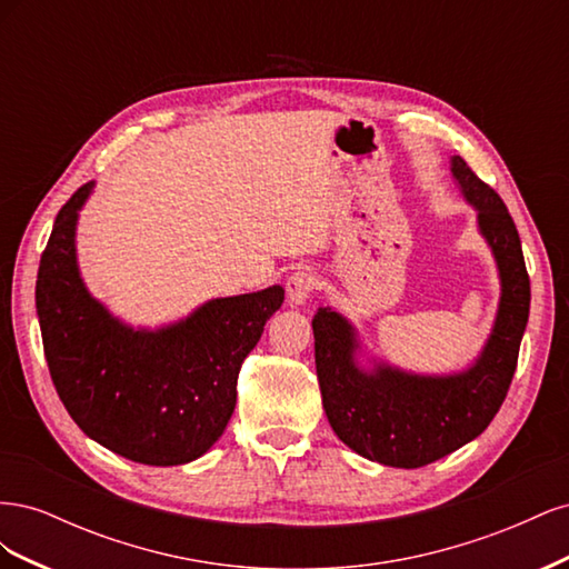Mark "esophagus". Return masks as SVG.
Instances as JSON below:
<instances>
[{"mask_svg":"<svg viewBox=\"0 0 569 569\" xmlns=\"http://www.w3.org/2000/svg\"><path fill=\"white\" fill-rule=\"evenodd\" d=\"M318 289V274L311 270H299L287 280V297L295 306H303Z\"/></svg>","mask_w":569,"mask_h":569,"instance_id":"obj_1","label":"esophagus"}]
</instances>
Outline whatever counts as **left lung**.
I'll return each mask as SVG.
<instances>
[{
  "mask_svg": "<svg viewBox=\"0 0 569 569\" xmlns=\"http://www.w3.org/2000/svg\"><path fill=\"white\" fill-rule=\"evenodd\" d=\"M451 176L477 211V230L489 244L501 280L491 335L472 363L449 375H420L368 358L360 366L356 327L335 308L313 318L316 370L322 408L335 435L351 451L389 468H422L477 439L501 408L518 368L529 320V274L518 228L503 199L460 157Z\"/></svg>",
  "mask_w": 569,
  "mask_h": 569,
  "instance_id": "obj_1",
  "label": "left lung"
}]
</instances>
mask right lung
<instances>
[{
  "label": "right lung",
  "mask_w": 569,
  "mask_h": 569,
  "mask_svg": "<svg viewBox=\"0 0 569 569\" xmlns=\"http://www.w3.org/2000/svg\"><path fill=\"white\" fill-rule=\"evenodd\" d=\"M92 189L82 184L66 201L40 258L36 306L51 382L104 449L161 468L192 462L226 432L239 368L284 289L211 299L157 330L123 322L80 278L76 230Z\"/></svg>",
  "instance_id": "1"
}]
</instances>
